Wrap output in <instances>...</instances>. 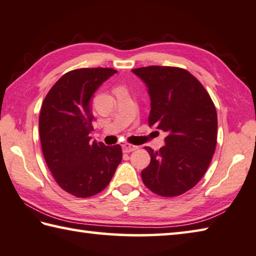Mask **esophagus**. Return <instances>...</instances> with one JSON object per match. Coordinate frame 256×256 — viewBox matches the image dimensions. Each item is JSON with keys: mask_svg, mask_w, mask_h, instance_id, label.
I'll use <instances>...</instances> for the list:
<instances>
[{"mask_svg": "<svg viewBox=\"0 0 256 256\" xmlns=\"http://www.w3.org/2000/svg\"><path fill=\"white\" fill-rule=\"evenodd\" d=\"M138 148V146H133V144H130V143H123V144H122V148H123V151H124V152H126V153H128V152H132V151H136Z\"/></svg>", "mask_w": 256, "mask_h": 256, "instance_id": "34e87169", "label": "esophagus"}]
</instances>
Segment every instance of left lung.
Masks as SVG:
<instances>
[{
	"mask_svg": "<svg viewBox=\"0 0 256 256\" xmlns=\"http://www.w3.org/2000/svg\"><path fill=\"white\" fill-rule=\"evenodd\" d=\"M146 85L151 100L148 126L164 131L159 151L142 170L143 184L162 197H176L196 186L206 174L217 143V113L196 77L178 67L132 69Z\"/></svg>",
	"mask_w": 256,
	"mask_h": 256,
	"instance_id": "obj_1",
	"label": "left lung"
}]
</instances>
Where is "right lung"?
I'll use <instances>...</instances> for the list:
<instances>
[{
	"mask_svg": "<svg viewBox=\"0 0 256 256\" xmlns=\"http://www.w3.org/2000/svg\"><path fill=\"white\" fill-rule=\"evenodd\" d=\"M116 74L112 68L72 70L51 87L41 106L39 133L44 160L64 192L87 198L110 184L122 161L118 144L92 142V96Z\"/></svg>",
	"mask_w": 256,
	"mask_h": 256,
	"instance_id": "1",
	"label": "right lung"
}]
</instances>
